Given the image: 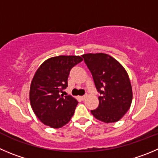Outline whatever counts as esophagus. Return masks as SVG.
<instances>
[{
    "instance_id": "34e87169",
    "label": "esophagus",
    "mask_w": 158,
    "mask_h": 158,
    "mask_svg": "<svg viewBox=\"0 0 158 158\" xmlns=\"http://www.w3.org/2000/svg\"><path fill=\"white\" fill-rule=\"evenodd\" d=\"M87 98V95H84V96H81V97H80V98L81 99V100H85V98Z\"/></svg>"
}]
</instances>
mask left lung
<instances>
[{
	"label": "left lung",
	"instance_id": "8db88e82",
	"mask_svg": "<svg viewBox=\"0 0 158 158\" xmlns=\"http://www.w3.org/2000/svg\"><path fill=\"white\" fill-rule=\"evenodd\" d=\"M100 93L98 107L91 112L104 123H115L123 118L133 99L131 83L127 70L108 54L87 53L81 56Z\"/></svg>",
	"mask_w": 158,
	"mask_h": 158
}]
</instances>
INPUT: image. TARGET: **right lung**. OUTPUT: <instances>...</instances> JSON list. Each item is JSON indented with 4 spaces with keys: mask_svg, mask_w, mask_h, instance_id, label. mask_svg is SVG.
I'll use <instances>...</instances> for the list:
<instances>
[{
    "mask_svg": "<svg viewBox=\"0 0 158 158\" xmlns=\"http://www.w3.org/2000/svg\"><path fill=\"white\" fill-rule=\"evenodd\" d=\"M83 60L80 56H58L40 66L30 85L31 109L39 119L51 128H60L70 122L78 102L71 95L64 96L72 67Z\"/></svg>",
    "mask_w": 158,
    "mask_h": 158,
    "instance_id": "right-lung-1",
    "label": "right lung"
}]
</instances>
